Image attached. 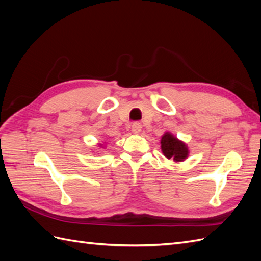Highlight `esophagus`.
<instances>
[{
    "label": "esophagus",
    "instance_id": "34e87169",
    "mask_svg": "<svg viewBox=\"0 0 261 261\" xmlns=\"http://www.w3.org/2000/svg\"><path fill=\"white\" fill-rule=\"evenodd\" d=\"M141 129H143V126H141L139 123H134L132 125V132L134 134H136V135L141 132Z\"/></svg>",
    "mask_w": 261,
    "mask_h": 261
}]
</instances>
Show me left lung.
Here are the masks:
<instances>
[{
    "instance_id": "8db88e82",
    "label": "left lung",
    "mask_w": 261,
    "mask_h": 261,
    "mask_svg": "<svg viewBox=\"0 0 261 261\" xmlns=\"http://www.w3.org/2000/svg\"><path fill=\"white\" fill-rule=\"evenodd\" d=\"M161 151L168 159L174 162L185 161L189 155V149L184 141L179 140L171 132H164L161 136Z\"/></svg>"
}]
</instances>
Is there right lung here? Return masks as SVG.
I'll return each mask as SVG.
<instances>
[{
    "instance_id": "1",
    "label": "right lung",
    "mask_w": 261,
    "mask_h": 261,
    "mask_svg": "<svg viewBox=\"0 0 261 261\" xmlns=\"http://www.w3.org/2000/svg\"><path fill=\"white\" fill-rule=\"evenodd\" d=\"M99 145V147H103V145H102V144H98Z\"/></svg>"
}]
</instances>
